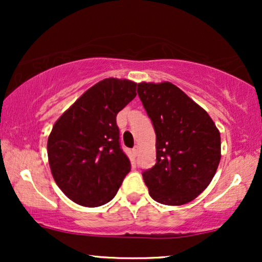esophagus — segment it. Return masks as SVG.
Segmentation results:
<instances>
[{"instance_id":"esophagus-1","label":"esophagus","mask_w":262,"mask_h":262,"mask_svg":"<svg viewBox=\"0 0 262 262\" xmlns=\"http://www.w3.org/2000/svg\"><path fill=\"white\" fill-rule=\"evenodd\" d=\"M133 154L135 156L139 154V146H134V148H133Z\"/></svg>"}]
</instances>
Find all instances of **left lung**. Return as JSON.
I'll list each match as a JSON object with an SVG mask.
<instances>
[{
    "label": "left lung",
    "instance_id": "1",
    "mask_svg": "<svg viewBox=\"0 0 262 262\" xmlns=\"http://www.w3.org/2000/svg\"><path fill=\"white\" fill-rule=\"evenodd\" d=\"M138 95L156 134V164L143 179L152 200L181 206L207 188L221 161V133L209 114L173 83L140 82Z\"/></svg>",
    "mask_w": 262,
    "mask_h": 262
}]
</instances>
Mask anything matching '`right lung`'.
Returning <instances> with one entry per match:
<instances>
[{
	"label": "right lung",
	"instance_id": "right-lung-1",
	"mask_svg": "<svg viewBox=\"0 0 262 262\" xmlns=\"http://www.w3.org/2000/svg\"><path fill=\"white\" fill-rule=\"evenodd\" d=\"M137 83L104 79L90 87L55 122L48 159L59 188L83 207L110 202L130 171L116 117L137 96Z\"/></svg>",
	"mask_w": 262,
	"mask_h": 262
}]
</instances>
